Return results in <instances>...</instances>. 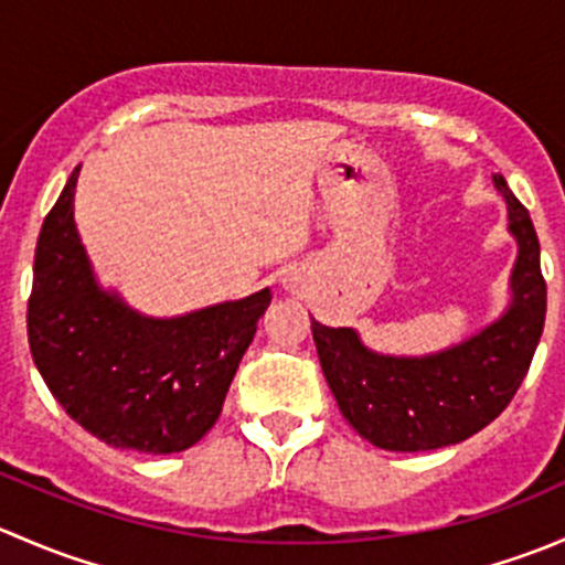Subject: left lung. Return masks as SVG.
Segmentation results:
<instances>
[{"label":"left lung","instance_id":"8db88e82","mask_svg":"<svg viewBox=\"0 0 565 565\" xmlns=\"http://www.w3.org/2000/svg\"><path fill=\"white\" fill-rule=\"evenodd\" d=\"M494 185L509 202L511 232L520 241L514 303L500 322L465 344L429 358L374 355L350 328L311 322L324 380L341 415L372 446L385 451H431L454 446L492 424L525 380L546 317L541 248L527 207Z\"/></svg>","mask_w":565,"mask_h":565}]
</instances>
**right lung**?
Segmentation results:
<instances>
[{
  "label": "right lung",
  "instance_id": "obj_1",
  "mask_svg": "<svg viewBox=\"0 0 565 565\" xmlns=\"http://www.w3.org/2000/svg\"><path fill=\"white\" fill-rule=\"evenodd\" d=\"M73 169L45 215L26 303L38 372L78 426L114 448L177 454L224 409L270 292L177 319H147L93 281L73 224Z\"/></svg>",
  "mask_w": 565,
  "mask_h": 565
}]
</instances>
